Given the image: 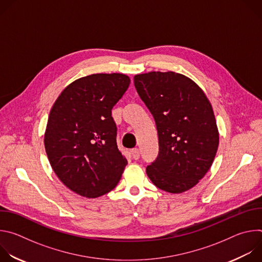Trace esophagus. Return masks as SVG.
<instances>
[{
	"label": "esophagus",
	"instance_id": "34e87169",
	"mask_svg": "<svg viewBox=\"0 0 262 262\" xmlns=\"http://www.w3.org/2000/svg\"><path fill=\"white\" fill-rule=\"evenodd\" d=\"M130 154H132V157H133L134 160H139V158H140V150H139L138 148H134L133 150L130 151Z\"/></svg>",
	"mask_w": 262,
	"mask_h": 262
}]
</instances>
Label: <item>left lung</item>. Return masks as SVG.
<instances>
[{"instance_id":"left-lung-1","label":"left lung","mask_w":262,"mask_h":262,"mask_svg":"<svg viewBox=\"0 0 262 262\" xmlns=\"http://www.w3.org/2000/svg\"><path fill=\"white\" fill-rule=\"evenodd\" d=\"M134 83L159 135V156L147 166L148 177L171 194L192 189L210 169L219 146L207 96L190 78L173 71L136 74Z\"/></svg>"}]
</instances>
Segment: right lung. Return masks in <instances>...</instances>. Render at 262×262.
<instances>
[{
	"label": "right lung",
	"instance_id": "1",
	"mask_svg": "<svg viewBox=\"0 0 262 262\" xmlns=\"http://www.w3.org/2000/svg\"><path fill=\"white\" fill-rule=\"evenodd\" d=\"M130 80L122 73H94L69 84L55 101L45 147L58 178L69 190L97 198L119 182L126 159L117 147L112 108Z\"/></svg>",
	"mask_w": 262,
	"mask_h": 262
}]
</instances>
